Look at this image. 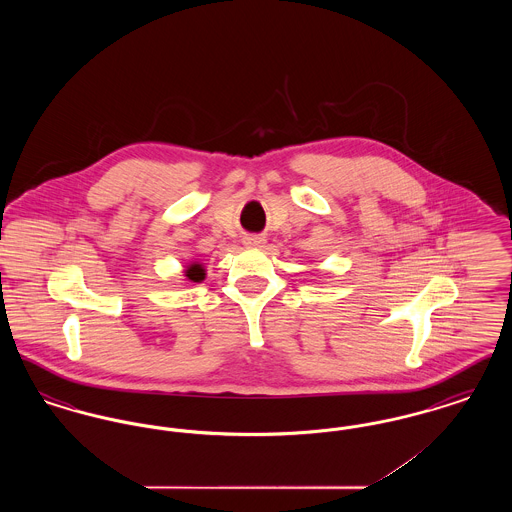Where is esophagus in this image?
<instances>
[{
	"label": "esophagus",
	"mask_w": 512,
	"mask_h": 512,
	"mask_svg": "<svg viewBox=\"0 0 512 512\" xmlns=\"http://www.w3.org/2000/svg\"><path fill=\"white\" fill-rule=\"evenodd\" d=\"M244 244L251 245V247H259V245L265 244V238H261V236H245Z\"/></svg>",
	"instance_id": "esophagus-1"
}]
</instances>
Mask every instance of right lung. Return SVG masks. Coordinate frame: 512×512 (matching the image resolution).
Segmentation results:
<instances>
[{
    "label": "right lung",
    "mask_w": 512,
    "mask_h": 512,
    "mask_svg": "<svg viewBox=\"0 0 512 512\" xmlns=\"http://www.w3.org/2000/svg\"><path fill=\"white\" fill-rule=\"evenodd\" d=\"M186 278L190 280V282H201V280H205V268L201 267V265H190V267L186 268Z\"/></svg>",
    "instance_id": "add662e5"
}]
</instances>
